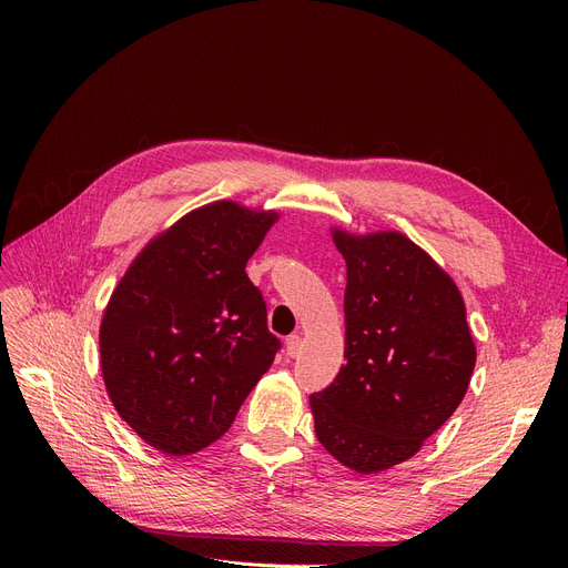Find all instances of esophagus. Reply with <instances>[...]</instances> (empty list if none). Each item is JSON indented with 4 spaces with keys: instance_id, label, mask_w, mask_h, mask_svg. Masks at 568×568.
<instances>
[{
    "instance_id": "esophagus-1",
    "label": "esophagus",
    "mask_w": 568,
    "mask_h": 568,
    "mask_svg": "<svg viewBox=\"0 0 568 568\" xmlns=\"http://www.w3.org/2000/svg\"><path fill=\"white\" fill-rule=\"evenodd\" d=\"M302 338L300 336H290V338H285V354L287 356H292V359H294V356H300L302 354Z\"/></svg>"
}]
</instances>
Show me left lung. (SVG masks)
<instances>
[{"instance_id": "1", "label": "left lung", "mask_w": 568, "mask_h": 568, "mask_svg": "<svg viewBox=\"0 0 568 568\" xmlns=\"http://www.w3.org/2000/svg\"><path fill=\"white\" fill-rule=\"evenodd\" d=\"M347 264L345 359L311 396L315 435L359 474L409 460L467 394L476 364L454 278L400 232L332 230Z\"/></svg>"}]
</instances>
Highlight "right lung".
Listing matches in <instances>:
<instances>
[{"label": "right lung", "instance_id": "right-lung-1", "mask_svg": "<svg viewBox=\"0 0 568 568\" xmlns=\"http://www.w3.org/2000/svg\"><path fill=\"white\" fill-rule=\"evenodd\" d=\"M274 209L219 200L156 234L110 294L101 373L116 414L156 452L189 456L227 433L281 341L246 262Z\"/></svg>", "mask_w": 568, "mask_h": 568}]
</instances>
